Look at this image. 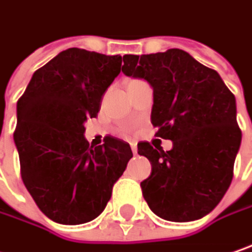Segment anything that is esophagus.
<instances>
[{
    "label": "esophagus",
    "instance_id": "1",
    "mask_svg": "<svg viewBox=\"0 0 252 252\" xmlns=\"http://www.w3.org/2000/svg\"><path fill=\"white\" fill-rule=\"evenodd\" d=\"M131 150H132V154H134V156H137L138 148H137V144H135V142H131Z\"/></svg>",
    "mask_w": 252,
    "mask_h": 252
}]
</instances>
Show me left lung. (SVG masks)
<instances>
[{
    "mask_svg": "<svg viewBox=\"0 0 252 252\" xmlns=\"http://www.w3.org/2000/svg\"><path fill=\"white\" fill-rule=\"evenodd\" d=\"M123 72L151 85V123L158 137L172 141L167 153L138 142V154L151 162L141 183L148 207L174 222L210 214L228 189L241 145L235 96L217 71L178 48L126 55Z\"/></svg>",
    "mask_w": 252,
    "mask_h": 252,
    "instance_id": "8db88e82",
    "label": "left lung"
}]
</instances>
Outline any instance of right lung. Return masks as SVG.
Listing matches in <instances>:
<instances>
[{
	"label": "right lung",
	"instance_id": "obj_1",
	"mask_svg": "<svg viewBox=\"0 0 252 252\" xmlns=\"http://www.w3.org/2000/svg\"><path fill=\"white\" fill-rule=\"evenodd\" d=\"M124 57L68 48L37 69L17 102L14 142L24 185L38 208L58 224L93 221L132 157L129 144L85 140V121L101 108Z\"/></svg>",
	"mask_w": 252,
	"mask_h": 252
}]
</instances>
